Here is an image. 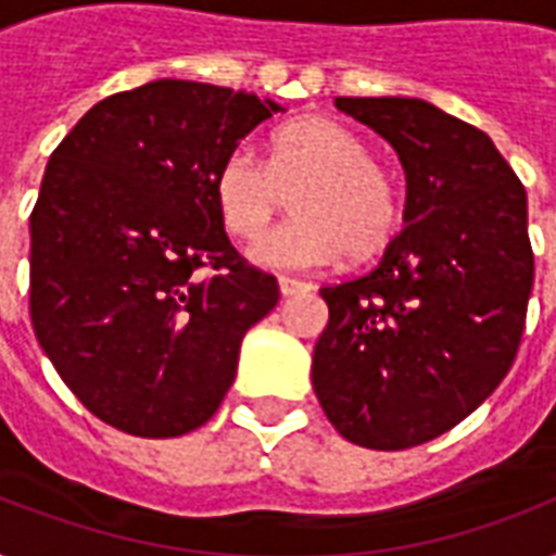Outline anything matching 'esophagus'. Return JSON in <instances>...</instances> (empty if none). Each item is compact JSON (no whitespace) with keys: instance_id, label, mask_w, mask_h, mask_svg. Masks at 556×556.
<instances>
[{"instance_id":"1","label":"esophagus","mask_w":556,"mask_h":556,"mask_svg":"<svg viewBox=\"0 0 556 556\" xmlns=\"http://www.w3.org/2000/svg\"><path fill=\"white\" fill-rule=\"evenodd\" d=\"M308 282H303V279H294V277H279V291H282V296H294V294H303V291H308Z\"/></svg>"}]
</instances>
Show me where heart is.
<instances>
[{"label":"heart","mask_w":556,"mask_h":556,"mask_svg":"<svg viewBox=\"0 0 556 556\" xmlns=\"http://www.w3.org/2000/svg\"><path fill=\"white\" fill-rule=\"evenodd\" d=\"M291 192L294 222L253 244L251 260L265 268H323L343 253L366 260L401 225L404 195L395 176L371 161L361 135L329 117L279 126L265 167L236 150L213 176L218 222L242 242L268 230Z\"/></svg>","instance_id":"obj_1"}]
</instances>
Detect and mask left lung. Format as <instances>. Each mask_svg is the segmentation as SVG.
<instances>
[{
  "mask_svg": "<svg viewBox=\"0 0 556 556\" xmlns=\"http://www.w3.org/2000/svg\"><path fill=\"white\" fill-rule=\"evenodd\" d=\"M397 152L404 230L383 260L320 288L323 413L352 444L406 450L465 421L517 357L534 253L528 195L482 129L418 98H334Z\"/></svg>",
  "mask_w": 556,
  "mask_h": 556,
  "instance_id": "left-lung-1",
  "label": "left lung"
}]
</instances>
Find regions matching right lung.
Segmentation results:
<instances>
[{
  "label": "right lung",
  "mask_w": 556,
  "mask_h": 556,
  "mask_svg": "<svg viewBox=\"0 0 556 556\" xmlns=\"http://www.w3.org/2000/svg\"><path fill=\"white\" fill-rule=\"evenodd\" d=\"M286 109L152 80L100 100L48 159L30 213V323L80 404L115 430L176 439L213 418L244 331L279 286L233 251L218 164Z\"/></svg>",
  "instance_id": "1"
}]
</instances>
